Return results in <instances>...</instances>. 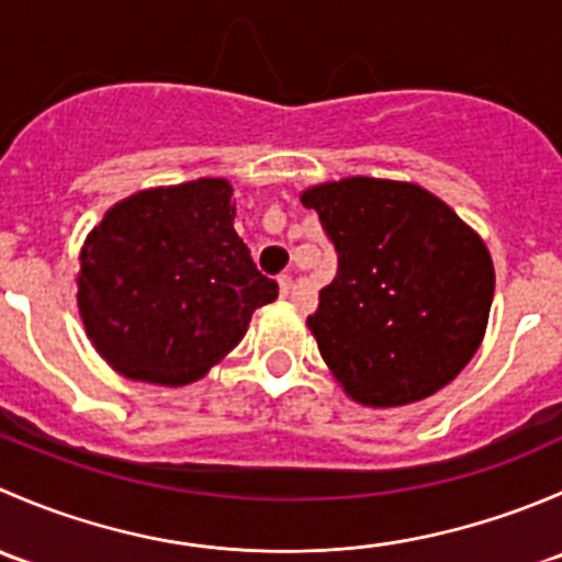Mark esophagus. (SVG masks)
Wrapping results in <instances>:
<instances>
[{
	"mask_svg": "<svg viewBox=\"0 0 562 562\" xmlns=\"http://www.w3.org/2000/svg\"><path fill=\"white\" fill-rule=\"evenodd\" d=\"M277 285H280V296H288V293H291V285H293L291 274H280V277H277Z\"/></svg>",
	"mask_w": 562,
	"mask_h": 562,
	"instance_id": "esophagus-1",
	"label": "esophagus"
}]
</instances>
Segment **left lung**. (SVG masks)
<instances>
[{"mask_svg":"<svg viewBox=\"0 0 562 562\" xmlns=\"http://www.w3.org/2000/svg\"><path fill=\"white\" fill-rule=\"evenodd\" d=\"M337 249V274L307 317L350 400H427L484 339L495 269L481 236L411 181H326L302 192Z\"/></svg>","mask_w":562,"mask_h":562,"instance_id":"obj_1","label":"left lung"}]
</instances>
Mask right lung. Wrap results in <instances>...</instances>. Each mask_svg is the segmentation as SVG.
I'll use <instances>...</instances> for the list:
<instances>
[{
    "instance_id": "1",
    "label": "right lung",
    "mask_w": 562,
    "mask_h": 562,
    "mask_svg": "<svg viewBox=\"0 0 562 562\" xmlns=\"http://www.w3.org/2000/svg\"><path fill=\"white\" fill-rule=\"evenodd\" d=\"M231 198L225 179L140 190L87 236L78 313L113 370L160 386L198 381L274 302L280 288L255 269Z\"/></svg>"
}]
</instances>
